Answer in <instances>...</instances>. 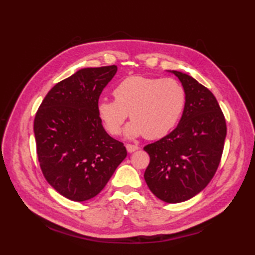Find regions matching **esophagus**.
<instances>
[{
    "label": "esophagus",
    "instance_id": "34e87169",
    "mask_svg": "<svg viewBox=\"0 0 255 255\" xmlns=\"http://www.w3.org/2000/svg\"><path fill=\"white\" fill-rule=\"evenodd\" d=\"M126 149L129 153H132V152H134V151H137L139 149V147L134 144H126Z\"/></svg>",
    "mask_w": 255,
    "mask_h": 255
}]
</instances>
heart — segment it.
Masks as SVG:
<instances>
[{"mask_svg": "<svg viewBox=\"0 0 255 255\" xmlns=\"http://www.w3.org/2000/svg\"><path fill=\"white\" fill-rule=\"evenodd\" d=\"M115 101L103 99L96 113L105 130L117 136L129 116L132 121L125 128V136L159 139L172 131L185 107L186 93L178 81L166 78L131 75L113 90Z\"/></svg>", "mask_w": 255, "mask_h": 255, "instance_id": "b5f03b06", "label": "heart"}]
</instances>
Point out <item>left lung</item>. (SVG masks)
Wrapping results in <instances>:
<instances>
[{
  "label": "left lung",
  "mask_w": 255,
  "mask_h": 255,
  "mask_svg": "<svg viewBox=\"0 0 255 255\" xmlns=\"http://www.w3.org/2000/svg\"><path fill=\"white\" fill-rule=\"evenodd\" d=\"M175 74L186 93L185 107L176 128L143 148L150 155L144 181L165 203L194 197L215 175L224 150L227 127L216 97L191 75Z\"/></svg>",
  "instance_id": "obj_1"
}]
</instances>
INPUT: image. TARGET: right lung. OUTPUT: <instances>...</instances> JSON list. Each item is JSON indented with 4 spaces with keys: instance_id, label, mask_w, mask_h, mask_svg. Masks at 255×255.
Instances as JSON below:
<instances>
[{
    "instance_id": "1",
    "label": "right lung",
    "mask_w": 255,
    "mask_h": 255,
    "mask_svg": "<svg viewBox=\"0 0 255 255\" xmlns=\"http://www.w3.org/2000/svg\"><path fill=\"white\" fill-rule=\"evenodd\" d=\"M116 72V66L79 70L48 92L36 114L41 171L58 193L74 202L96 196L127 155L96 113L102 91Z\"/></svg>"
}]
</instances>
